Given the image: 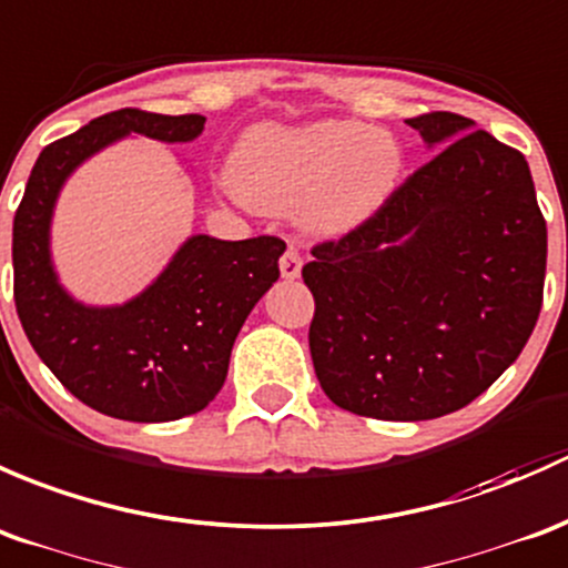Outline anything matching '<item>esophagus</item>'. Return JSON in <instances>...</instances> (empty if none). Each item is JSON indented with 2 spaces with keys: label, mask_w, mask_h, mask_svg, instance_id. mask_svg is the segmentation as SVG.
Masks as SVG:
<instances>
[{
  "label": "esophagus",
  "mask_w": 568,
  "mask_h": 568,
  "mask_svg": "<svg viewBox=\"0 0 568 568\" xmlns=\"http://www.w3.org/2000/svg\"><path fill=\"white\" fill-rule=\"evenodd\" d=\"M278 267H282V276L284 278H297L301 276V267H303V256H301V251L297 248H286L284 251V256H282V262H278Z\"/></svg>",
  "instance_id": "esophagus-1"
}]
</instances>
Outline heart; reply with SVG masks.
<instances>
[{"instance_id": "heart-1", "label": "heart", "mask_w": 568, "mask_h": 568, "mask_svg": "<svg viewBox=\"0 0 568 568\" xmlns=\"http://www.w3.org/2000/svg\"><path fill=\"white\" fill-rule=\"evenodd\" d=\"M402 172L394 133L355 120L262 128L237 158V185L256 207L292 213L314 230H349L379 207Z\"/></svg>"}]
</instances>
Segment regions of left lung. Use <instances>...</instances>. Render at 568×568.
I'll return each instance as SVG.
<instances>
[{
	"label": "left lung",
	"instance_id": "obj_1",
	"mask_svg": "<svg viewBox=\"0 0 568 568\" xmlns=\"http://www.w3.org/2000/svg\"><path fill=\"white\" fill-rule=\"evenodd\" d=\"M405 122L440 150L303 265L320 385L379 420L470 405L523 353L545 295L547 224L525 155L452 111Z\"/></svg>",
	"mask_w": 568,
	"mask_h": 568
}]
</instances>
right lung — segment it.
<instances>
[{"label":"right lung","instance_id":"add662e5","mask_svg":"<svg viewBox=\"0 0 568 568\" xmlns=\"http://www.w3.org/2000/svg\"><path fill=\"white\" fill-rule=\"evenodd\" d=\"M204 131L202 114L120 109L40 153L13 221V295L29 344L54 377L92 410L158 424L215 399L232 344L278 278L284 241L194 235L166 271L122 306H84L68 295L51 262V215L75 166L128 133L178 144Z\"/></svg>","mask_w":568,"mask_h":568}]
</instances>
